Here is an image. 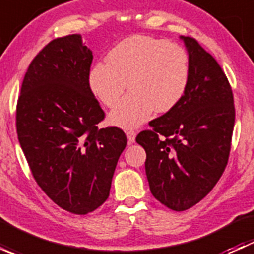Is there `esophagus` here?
I'll use <instances>...</instances> for the list:
<instances>
[{
  "instance_id": "1",
  "label": "esophagus",
  "mask_w": 254,
  "mask_h": 254,
  "mask_svg": "<svg viewBox=\"0 0 254 254\" xmlns=\"http://www.w3.org/2000/svg\"><path fill=\"white\" fill-rule=\"evenodd\" d=\"M125 134H127V141H129V143L135 142V137H136V132H135L134 130H127V131H125Z\"/></svg>"
}]
</instances>
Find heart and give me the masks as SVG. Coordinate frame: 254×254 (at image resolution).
I'll use <instances>...</instances> for the list:
<instances>
[{"instance_id":"1","label":"heart","mask_w":254,"mask_h":254,"mask_svg":"<svg viewBox=\"0 0 254 254\" xmlns=\"http://www.w3.org/2000/svg\"><path fill=\"white\" fill-rule=\"evenodd\" d=\"M189 56L181 45L165 39L132 35L115 45L107 63H97L89 72L94 96L113 108L127 89H131L111 113L112 124L136 127L153 112L167 113L182 101L189 83Z\"/></svg>"}]
</instances>
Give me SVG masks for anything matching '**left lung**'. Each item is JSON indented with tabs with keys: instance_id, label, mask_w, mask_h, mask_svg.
I'll use <instances>...</instances> for the list:
<instances>
[{
	"instance_id": "1",
	"label": "left lung",
	"mask_w": 254,
	"mask_h": 254,
	"mask_svg": "<svg viewBox=\"0 0 254 254\" xmlns=\"http://www.w3.org/2000/svg\"><path fill=\"white\" fill-rule=\"evenodd\" d=\"M182 39L190 67L186 94L136 136L146 151L151 193L175 211L195 205L217 183L235 125L234 94L221 66L194 38Z\"/></svg>"
}]
</instances>
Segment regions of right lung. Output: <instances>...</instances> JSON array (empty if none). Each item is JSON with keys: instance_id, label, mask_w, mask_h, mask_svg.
<instances>
[{"instance_id": "obj_1", "label": "right lung", "mask_w": 254, "mask_h": 254, "mask_svg": "<svg viewBox=\"0 0 254 254\" xmlns=\"http://www.w3.org/2000/svg\"><path fill=\"white\" fill-rule=\"evenodd\" d=\"M92 51L77 34L56 38L33 59L17 102L20 147L38 186L76 215L108 199L127 146L117 127L99 129L103 109L89 87Z\"/></svg>"}]
</instances>
